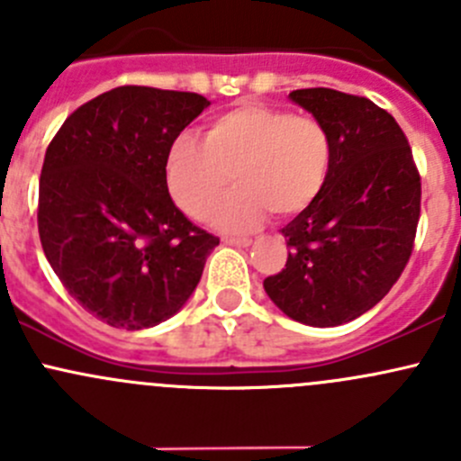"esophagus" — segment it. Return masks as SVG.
Instances as JSON below:
<instances>
[{"mask_svg": "<svg viewBox=\"0 0 461 461\" xmlns=\"http://www.w3.org/2000/svg\"><path fill=\"white\" fill-rule=\"evenodd\" d=\"M222 243L236 245V248H248V245L252 243V239H248V236H240V239H236V236H225V239H222Z\"/></svg>", "mask_w": 461, "mask_h": 461, "instance_id": "34e87169", "label": "esophagus"}]
</instances>
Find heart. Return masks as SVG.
I'll list each match as a JSON object with an SVG mask.
<instances>
[{"mask_svg":"<svg viewBox=\"0 0 461 461\" xmlns=\"http://www.w3.org/2000/svg\"><path fill=\"white\" fill-rule=\"evenodd\" d=\"M334 142L328 127L310 115L248 104L218 115L204 133L180 136L167 156V187L187 216L216 213L222 230H254L269 212L287 218L303 212L323 192Z\"/></svg>","mask_w":461,"mask_h":461,"instance_id":"obj_1","label":"heart"}]
</instances>
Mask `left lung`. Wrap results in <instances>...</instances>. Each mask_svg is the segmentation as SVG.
Segmentation results:
<instances>
[{
    "instance_id": "left-lung-1",
    "label": "left lung",
    "mask_w": 461,
    "mask_h": 461,
    "mask_svg": "<svg viewBox=\"0 0 461 461\" xmlns=\"http://www.w3.org/2000/svg\"><path fill=\"white\" fill-rule=\"evenodd\" d=\"M292 100L334 142L323 192L287 222V263L263 281L290 319L314 328L348 323L397 283L415 248L421 178L406 133L368 97L299 88Z\"/></svg>"
}]
</instances>
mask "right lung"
I'll return each mask as SVG.
<instances>
[{
  "instance_id": "obj_1",
  "label": "right lung",
  "mask_w": 461,
  "mask_h": 461,
  "mask_svg": "<svg viewBox=\"0 0 461 461\" xmlns=\"http://www.w3.org/2000/svg\"><path fill=\"white\" fill-rule=\"evenodd\" d=\"M207 97L118 86L73 111L46 149L37 230L68 294L113 328L174 317L221 240L169 196L167 156Z\"/></svg>"
}]
</instances>
